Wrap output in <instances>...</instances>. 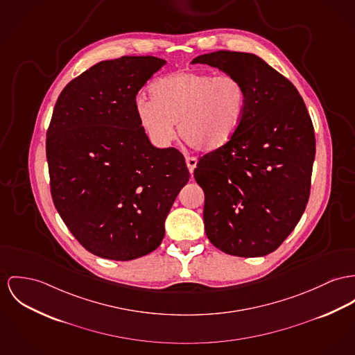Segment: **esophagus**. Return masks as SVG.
I'll return each mask as SVG.
<instances>
[{
	"instance_id": "esophagus-1",
	"label": "esophagus",
	"mask_w": 355,
	"mask_h": 355,
	"mask_svg": "<svg viewBox=\"0 0 355 355\" xmlns=\"http://www.w3.org/2000/svg\"><path fill=\"white\" fill-rule=\"evenodd\" d=\"M187 166H188L189 171H191V174H193V171H194V167L197 166V159H196L194 157H187Z\"/></svg>"
}]
</instances>
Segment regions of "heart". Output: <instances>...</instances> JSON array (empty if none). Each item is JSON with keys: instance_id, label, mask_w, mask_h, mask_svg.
<instances>
[{"instance_id": "obj_1", "label": "heart", "mask_w": 355, "mask_h": 355, "mask_svg": "<svg viewBox=\"0 0 355 355\" xmlns=\"http://www.w3.org/2000/svg\"><path fill=\"white\" fill-rule=\"evenodd\" d=\"M151 100L137 98L135 112L141 130L158 147L178 134L189 146L214 151L235 137L247 110V90L234 76L181 70L150 86Z\"/></svg>"}]
</instances>
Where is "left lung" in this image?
Wrapping results in <instances>:
<instances>
[{"label":"left lung","mask_w":355,"mask_h":355,"mask_svg":"<svg viewBox=\"0 0 355 355\" xmlns=\"http://www.w3.org/2000/svg\"><path fill=\"white\" fill-rule=\"evenodd\" d=\"M191 63L234 76L247 90L239 132L194 168L207 236L230 255H268L295 230L309 198L312 120L295 85L255 54L215 51Z\"/></svg>","instance_id":"left-lung-1"}]
</instances>
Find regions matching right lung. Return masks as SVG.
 <instances>
[{
	"label": "right lung",
	"instance_id": "right-lung-1",
	"mask_svg": "<svg viewBox=\"0 0 355 355\" xmlns=\"http://www.w3.org/2000/svg\"><path fill=\"white\" fill-rule=\"evenodd\" d=\"M166 60L121 56L69 82L55 104L46 154L55 208L92 254L131 261L161 245L189 181L184 155L157 148L135 112L137 92Z\"/></svg>",
	"mask_w": 355,
	"mask_h": 355
}]
</instances>
